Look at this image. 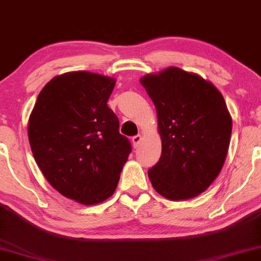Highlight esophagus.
Here are the masks:
<instances>
[{
    "mask_svg": "<svg viewBox=\"0 0 261 261\" xmlns=\"http://www.w3.org/2000/svg\"><path fill=\"white\" fill-rule=\"evenodd\" d=\"M141 141H142V136H141V135H136V136H134L133 140H131V142H133L134 148H137L138 144L141 143Z\"/></svg>",
    "mask_w": 261,
    "mask_h": 261,
    "instance_id": "34e87169",
    "label": "esophagus"
}]
</instances>
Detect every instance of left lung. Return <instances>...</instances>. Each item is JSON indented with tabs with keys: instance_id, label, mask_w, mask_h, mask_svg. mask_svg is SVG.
Returning <instances> with one entry per match:
<instances>
[{
	"instance_id": "obj_1",
	"label": "left lung",
	"mask_w": 261,
	"mask_h": 261,
	"mask_svg": "<svg viewBox=\"0 0 261 261\" xmlns=\"http://www.w3.org/2000/svg\"><path fill=\"white\" fill-rule=\"evenodd\" d=\"M158 113L162 152L148 171L167 199L204 192L220 174L231 136V117L221 92L199 75L171 67L141 79Z\"/></svg>"
}]
</instances>
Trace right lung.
<instances>
[{"mask_svg":"<svg viewBox=\"0 0 261 261\" xmlns=\"http://www.w3.org/2000/svg\"><path fill=\"white\" fill-rule=\"evenodd\" d=\"M116 79L89 71L56 76L29 120L34 160L51 186L83 205L111 197L131 152L107 101Z\"/></svg>","mask_w":261,"mask_h":261,"instance_id":"right-lung-1","label":"right lung"}]
</instances>
